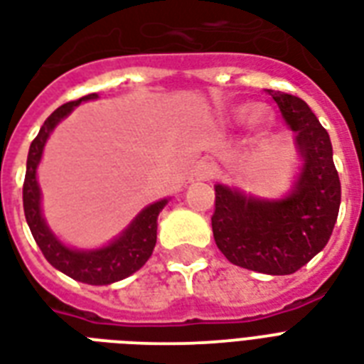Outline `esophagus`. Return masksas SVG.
<instances>
[{"label": "esophagus", "mask_w": 364, "mask_h": 364, "mask_svg": "<svg viewBox=\"0 0 364 364\" xmlns=\"http://www.w3.org/2000/svg\"><path fill=\"white\" fill-rule=\"evenodd\" d=\"M214 174V168L208 163H197L196 168L191 171L190 180L191 182H203V180H210Z\"/></svg>", "instance_id": "34e87169"}]
</instances>
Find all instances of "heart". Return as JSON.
<instances>
[{"label":"heart","instance_id":"1","mask_svg":"<svg viewBox=\"0 0 364 364\" xmlns=\"http://www.w3.org/2000/svg\"><path fill=\"white\" fill-rule=\"evenodd\" d=\"M262 123V114H260V109H252L249 114V125L250 127H260Z\"/></svg>","mask_w":364,"mask_h":364}]
</instances>
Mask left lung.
Returning a JSON list of instances; mask_svg holds the SVG:
<instances>
[{
  "label": "left lung",
  "mask_w": 364,
  "mask_h": 364,
  "mask_svg": "<svg viewBox=\"0 0 364 364\" xmlns=\"http://www.w3.org/2000/svg\"><path fill=\"white\" fill-rule=\"evenodd\" d=\"M296 134L302 168L289 196L258 199L216 184L213 233L228 260L267 275H290L325 249L336 224L342 188L328 132L302 98L266 89Z\"/></svg>",
  "instance_id": "8db88e82"
}]
</instances>
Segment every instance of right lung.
I'll return each mask as SVG.
<instances>
[{"mask_svg": "<svg viewBox=\"0 0 364 364\" xmlns=\"http://www.w3.org/2000/svg\"><path fill=\"white\" fill-rule=\"evenodd\" d=\"M95 98H98L97 92L87 95L74 102H66L47 117L28 151L26 178L22 186V203H24V216H26L30 232L50 266L81 283L112 284L138 272L148 262L157 241V216L167 205L168 199H161V201L148 205L129 224L125 232L106 247L77 250L62 243L60 239L49 230L43 214H41V190L38 184V165L43 156L45 142L49 140L53 129L75 106H80L81 102H87V100H95Z\"/></svg>", "mask_w": 364, "mask_h": 364, "instance_id": "obj_1", "label": "right lung"}]
</instances>
